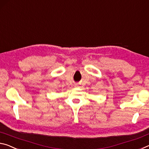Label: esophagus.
<instances>
[{
  "label": "esophagus",
  "mask_w": 149,
  "mask_h": 149,
  "mask_svg": "<svg viewBox=\"0 0 149 149\" xmlns=\"http://www.w3.org/2000/svg\"><path fill=\"white\" fill-rule=\"evenodd\" d=\"M74 86H75V87H78V85H77V84H76V85H75Z\"/></svg>",
  "instance_id": "esophagus-1"
}]
</instances>
